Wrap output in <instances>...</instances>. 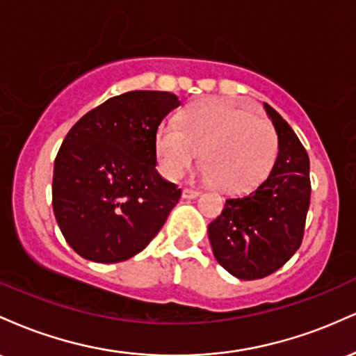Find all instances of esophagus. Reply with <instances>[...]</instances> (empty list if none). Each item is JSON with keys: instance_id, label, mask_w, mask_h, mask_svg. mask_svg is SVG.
Wrapping results in <instances>:
<instances>
[{"instance_id": "esophagus-1", "label": "esophagus", "mask_w": 356, "mask_h": 356, "mask_svg": "<svg viewBox=\"0 0 356 356\" xmlns=\"http://www.w3.org/2000/svg\"><path fill=\"white\" fill-rule=\"evenodd\" d=\"M197 195H199V192L194 191V189H189V187L182 189V197L184 199H195Z\"/></svg>"}]
</instances>
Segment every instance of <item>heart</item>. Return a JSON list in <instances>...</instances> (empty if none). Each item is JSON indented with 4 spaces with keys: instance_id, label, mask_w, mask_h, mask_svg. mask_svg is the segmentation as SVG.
<instances>
[{
    "instance_id": "1",
    "label": "heart",
    "mask_w": 356,
    "mask_h": 356,
    "mask_svg": "<svg viewBox=\"0 0 356 356\" xmlns=\"http://www.w3.org/2000/svg\"><path fill=\"white\" fill-rule=\"evenodd\" d=\"M199 152L204 177L224 192H243L266 177L277 155V134L268 120L227 102H197L181 122H164L155 132L161 172L177 179Z\"/></svg>"
}]
</instances>
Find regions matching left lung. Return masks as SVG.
<instances>
[{
    "instance_id": "obj_1",
    "label": "left lung",
    "mask_w": 356,
    "mask_h": 356,
    "mask_svg": "<svg viewBox=\"0 0 356 356\" xmlns=\"http://www.w3.org/2000/svg\"><path fill=\"white\" fill-rule=\"evenodd\" d=\"M277 134L276 162L254 191L227 199L207 226L218 263L238 280H261L301 246L312 195L309 159L288 122L264 104Z\"/></svg>"
}]
</instances>
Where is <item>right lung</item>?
I'll return each mask as SVG.
<instances>
[{
    "label": "right lung",
    "instance_id": "add662e5",
    "mask_svg": "<svg viewBox=\"0 0 356 356\" xmlns=\"http://www.w3.org/2000/svg\"><path fill=\"white\" fill-rule=\"evenodd\" d=\"M179 105L169 92H127L90 110L67 134L51 195L61 234L76 254L120 263L164 226L181 189L155 169V132Z\"/></svg>",
    "mask_w": 356,
    "mask_h": 356
}]
</instances>
